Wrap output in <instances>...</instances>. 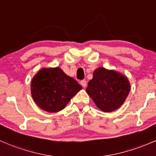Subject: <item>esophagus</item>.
<instances>
[{
  "label": "esophagus",
  "mask_w": 156,
  "mask_h": 156,
  "mask_svg": "<svg viewBox=\"0 0 156 156\" xmlns=\"http://www.w3.org/2000/svg\"><path fill=\"white\" fill-rule=\"evenodd\" d=\"M80 84H81L83 87H87V81H85V80H81V81H80Z\"/></svg>",
  "instance_id": "esophagus-1"
}]
</instances>
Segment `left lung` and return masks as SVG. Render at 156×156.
<instances>
[{
  "instance_id": "obj_1",
  "label": "left lung",
  "mask_w": 156,
  "mask_h": 156,
  "mask_svg": "<svg viewBox=\"0 0 156 156\" xmlns=\"http://www.w3.org/2000/svg\"><path fill=\"white\" fill-rule=\"evenodd\" d=\"M130 90L126 77L105 68L94 71L88 83L87 92L99 109L112 112L122 105Z\"/></svg>"
}]
</instances>
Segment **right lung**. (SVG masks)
I'll list each match as a JSON object with an SVG mask.
<instances>
[{
  "label": "right lung",
  "instance_id": "obj_1",
  "mask_svg": "<svg viewBox=\"0 0 156 156\" xmlns=\"http://www.w3.org/2000/svg\"><path fill=\"white\" fill-rule=\"evenodd\" d=\"M82 89L74 78L60 68L42 69L34 76L31 92L34 101L44 110L56 112L62 110L70 99Z\"/></svg>",
  "mask_w": 156,
  "mask_h": 156
}]
</instances>
